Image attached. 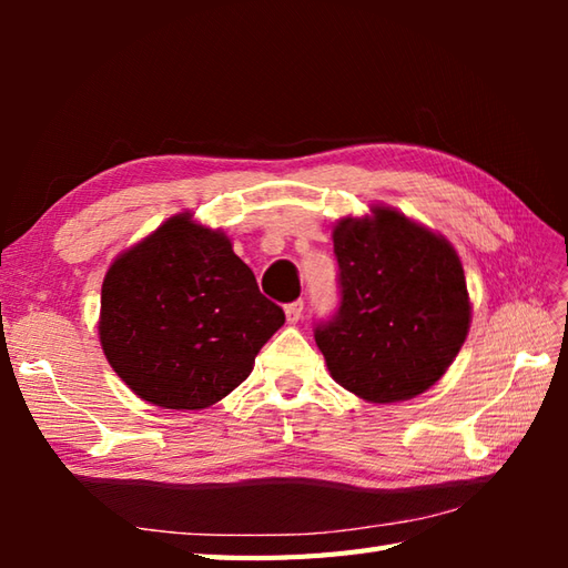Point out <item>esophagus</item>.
Here are the masks:
<instances>
[{"label": "esophagus", "instance_id": "esophagus-1", "mask_svg": "<svg viewBox=\"0 0 568 568\" xmlns=\"http://www.w3.org/2000/svg\"><path fill=\"white\" fill-rule=\"evenodd\" d=\"M303 300H295V303H291V305H285V320H287V324H295L300 317H303Z\"/></svg>", "mask_w": 568, "mask_h": 568}]
</instances>
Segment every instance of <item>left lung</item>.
<instances>
[{"label":"left lung","instance_id":"obj_1","mask_svg":"<svg viewBox=\"0 0 568 568\" xmlns=\"http://www.w3.org/2000/svg\"><path fill=\"white\" fill-rule=\"evenodd\" d=\"M342 303L317 324L332 378L368 403L429 390L470 327L464 265L442 234L376 204L334 226Z\"/></svg>","mask_w":568,"mask_h":568}]
</instances>
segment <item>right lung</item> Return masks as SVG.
<instances>
[{"mask_svg": "<svg viewBox=\"0 0 568 568\" xmlns=\"http://www.w3.org/2000/svg\"><path fill=\"white\" fill-rule=\"evenodd\" d=\"M283 322L229 236L190 212L119 253L102 283V352L141 400L163 409L220 403Z\"/></svg>", "mask_w": 568, "mask_h": 568, "instance_id": "add662e5", "label": "right lung"}]
</instances>
